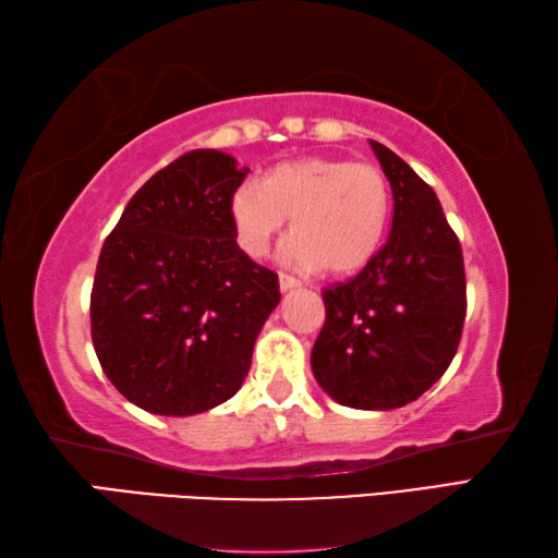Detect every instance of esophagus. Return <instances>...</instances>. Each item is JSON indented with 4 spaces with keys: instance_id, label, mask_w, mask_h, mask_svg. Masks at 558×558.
<instances>
[{
    "instance_id": "obj_1",
    "label": "esophagus",
    "mask_w": 558,
    "mask_h": 558,
    "mask_svg": "<svg viewBox=\"0 0 558 558\" xmlns=\"http://www.w3.org/2000/svg\"><path fill=\"white\" fill-rule=\"evenodd\" d=\"M292 288H300V280L288 276V272H280V290L288 292V290H292Z\"/></svg>"
}]
</instances>
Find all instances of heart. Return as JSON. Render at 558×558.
<instances>
[{"label":"heart","instance_id":"b5f03b06","mask_svg":"<svg viewBox=\"0 0 558 558\" xmlns=\"http://www.w3.org/2000/svg\"><path fill=\"white\" fill-rule=\"evenodd\" d=\"M391 189L379 167L335 157L278 165L263 186L243 184L231 196L241 251L263 258L292 219L286 258L292 266L344 276L364 268L384 241Z\"/></svg>","mask_w":558,"mask_h":558}]
</instances>
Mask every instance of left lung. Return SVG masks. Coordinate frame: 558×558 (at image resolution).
<instances>
[{
  "mask_svg": "<svg viewBox=\"0 0 558 558\" xmlns=\"http://www.w3.org/2000/svg\"><path fill=\"white\" fill-rule=\"evenodd\" d=\"M391 184L393 221L362 272L323 290L325 325L313 374L337 403L391 411L436 384L458 352L465 323V266L433 189L372 140Z\"/></svg>",
  "mask_w": 558,
  "mask_h": 558,
  "instance_id": "1",
  "label": "left lung"
}]
</instances>
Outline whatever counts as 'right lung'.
Returning a JSON list of instances; mask_svg holds the SVG:
<instances>
[{
	"label": "right lung",
	"mask_w": 558,
	"mask_h": 558,
	"mask_svg": "<svg viewBox=\"0 0 558 558\" xmlns=\"http://www.w3.org/2000/svg\"><path fill=\"white\" fill-rule=\"evenodd\" d=\"M248 174L194 149L137 189L102 243L90 335L110 384L157 415L229 401L280 302L278 276L235 243L231 196Z\"/></svg>",
	"instance_id": "1"
}]
</instances>
